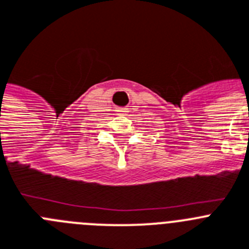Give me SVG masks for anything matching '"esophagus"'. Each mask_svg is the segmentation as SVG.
<instances>
[{"label": "esophagus", "instance_id": "34e87169", "mask_svg": "<svg viewBox=\"0 0 249 249\" xmlns=\"http://www.w3.org/2000/svg\"><path fill=\"white\" fill-rule=\"evenodd\" d=\"M127 109H125V107H119L118 110H116V112H118V115H127Z\"/></svg>", "mask_w": 249, "mask_h": 249}]
</instances>
